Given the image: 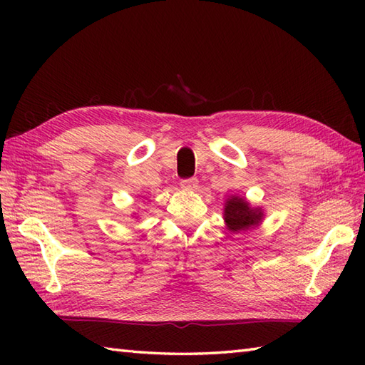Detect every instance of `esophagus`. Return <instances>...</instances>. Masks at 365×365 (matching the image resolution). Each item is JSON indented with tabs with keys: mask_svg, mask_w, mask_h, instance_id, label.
<instances>
[{
	"mask_svg": "<svg viewBox=\"0 0 365 365\" xmlns=\"http://www.w3.org/2000/svg\"><path fill=\"white\" fill-rule=\"evenodd\" d=\"M197 180L196 178H185V180H182L180 182V187L183 188V190H187V191H195V190H197Z\"/></svg>",
	"mask_w": 365,
	"mask_h": 365,
	"instance_id": "1",
	"label": "esophagus"
}]
</instances>
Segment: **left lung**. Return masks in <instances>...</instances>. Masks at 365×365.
Listing matches in <instances>:
<instances>
[{"label": "left lung", "mask_w": 365, "mask_h": 365, "mask_svg": "<svg viewBox=\"0 0 365 365\" xmlns=\"http://www.w3.org/2000/svg\"><path fill=\"white\" fill-rule=\"evenodd\" d=\"M222 218L227 230L238 234L259 227L265 218V212L262 207H252L245 196L230 195L224 202Z\"/></svg>", "instance_id": "left-lung-1"}]
</instances>
